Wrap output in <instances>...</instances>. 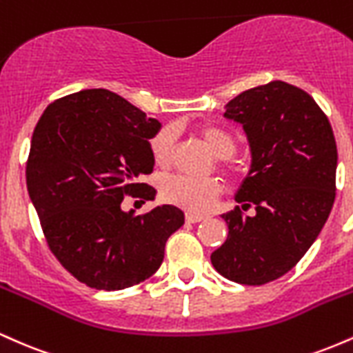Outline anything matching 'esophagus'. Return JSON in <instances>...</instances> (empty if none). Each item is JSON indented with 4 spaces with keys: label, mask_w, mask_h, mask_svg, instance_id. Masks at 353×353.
Returning <instances> with one entry per match:
<instances>
[{
    "label": "esophagus",
    "mask_w": 353,
    "mask_h": 353,
    "mask_svg": "<svg viewBox=\"0 0 353 353\" xmlns=\"http://www.w3.org/2000/svg\"><path fill=\"white\" fill-rule=\"evenodd\" d=\"M185 221L190 222V224H196V222L204 221V216H199V214H185Z\"/></svg>",
    "instance_id": "esophagus-1"
}]
</instances>
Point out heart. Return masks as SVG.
<instances>
[{
  "label": "heart",
  "instance_id": "obj_1",
  "mask_svg": "<svg viewBox=\"0 0 353 353\" xmlns=\"http://www.w3.org/2000/svg\"><path fill=\"white\" fill-rule=\"evenodd\" d=\"M199 134L219 159H229L237 151V141L225 129L217 125H202ZM174 131L163 128L149 141V149L154 164L161 169H168L174 157ZM163 197L171 204L179 205L190 212H205L214 205L221 194V184L216 179H196L188 176H174L163 182Z\"/></svg>",
  "mask_w": 353,
  "mask_h": 353
}]
</instances>
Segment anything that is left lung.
I'll return each instance as SVG.
<instances>
[{"instance_id":"obj_1","label":"left lung","mask_w":353,"mask_h":353,"mask_svg":"<svg viewBox=\"0 0 353 353\" xmlns=\"http://www.w3.org/2000/svg\"><path fill=\"white\" fill-rule=\"evenodd\" d=\"M224 116L241 123L249 141V174L239 205L222 219L229 236L210 255L229 281L262 285L289 272L310 249L335 201L337 144L332 125L310 94L283 81L241 92Z\"/></svg>"}]
</instances>
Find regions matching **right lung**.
Returning <instances> with one entry per match:
<instances>
[{"label": "right lung", "instance_id": "1", "mask_svg": "<svg viewBox=\"0 0 353 353\" xmlns=\"http://www.w3.org/2000/svg\"><path fill=\"white\" fill-rule=\"evenodd\" d=\"M159 129V121L108 89L64 96L36 124L26 163L30 199L51 252L88 287L121 290L149 279L184 224L176 205L143 216L121 209L124 196H156L139 177L152 172L149 139Z\"/></svg>", "mask_w": 353, "mask_h": 353}]
</instances>
